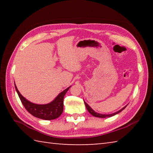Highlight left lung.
I'll use <instances>...</instances> for the list:
<instances>
[{
  "instance_id": "obj_1",
  "label": "left lung",
  "mask_w": 153,
  "mask_h": 153,
  "mask_svg": "<svg viewBox=\"0 0 153 153\" xmlns=\"http://www.w3.org/2000/svg\"><path fill=\"white\" fill-rule=\"evenodd\" d=\"M84 104L85 105H86V107L87 108V110L88 111V112L91 114V115H92L93 116H94V117H100V118H106V117H112V116L116 115V114H117L119 113H120L121 111H123L124 108H125L127 105L125 106L123 108H121V110L117 111V112L114 113H112V114H108V115H107V114H100V113H98L97 112H95V111L92 109V108L90 107V106L87 104V103L84 101Z\"/></svg>"
}]
</instances>
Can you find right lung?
<instances>
[{
    "mask_svg": "<svg viewBox=\"0 0 153 153\" xmlns=\"http://www.w3.org/2000/svg\"><path fill=\"white\" fill-rule=\"evenodd\" d=\"M15 90L18 94V96L22 101L23 105L24 106L28 112L32 114L33 116L45 120H55L60 116L63 111V98L66 92L68 91L69 88L64 90L61 92L55 99L48 104L46 105H38L30 102L29 100L23 97L20 94L19 90H17L16 85L15 84Z\"/></svg>",
    "mask_w": 153,
    "mask_h": 153,
    "instance_id": "right-lung-1",
    "label": "right lung"
}]
</instances>
